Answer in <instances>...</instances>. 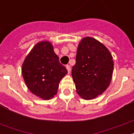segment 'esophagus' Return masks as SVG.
I'll list each match as a JSON object with an SVG mask.
<instances>
[{"mask_svg": "<svg viewBox=\"0 0 134 134\" xmlns=\"http://www.w3.org/2000/svg\"><path fill=\"white\" fill-rule=\"evenodd\" d=\"M66 68H67V72H68V73H70V70H71V67H70V66L67 64V66H66Z\"/></svg>", "mask_w": 134, "mask_h": 134, "instance_id": "1", "label": "esophagus"}]
</instances>
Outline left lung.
Masks as SVG:
<instances>
[{
  "label": "left lung",
  "mask_w": 134,
  "mask_h": 134,
  "mask_svg": "<svg viewBox=\"0 0 134 134\" xmlns=\"http://www.w3.org/2000/svg\"><path fill=\"white\" fill-rule=\"evenodd\" d=\"M113 70V57L105 45L92 37L83 38L72 69L77 93L84 100L100 95L109 87Z\"/></svg>",
  "instance_id": "obj_1"
}]
</instances>
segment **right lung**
Returning a JSON list of instances; mask_svg holds the SVG:
<instances>
[{"label":"right lung","instance_id":"add662e5","mask_svg":"<svg viewBox=\"0 0 134 134\" xmlns=\"http://www.w3.org/2000/svg\"><path fill=\"white\" fill-rule=\"evenodd\" d=\"M67 73L66 67L60 63L59 56L48 41L35 44L22 66V74L27 87L43 100L54 97L60 81Z\"/></svg>","mask_w":134,"mask_h":134}]
</instances>
